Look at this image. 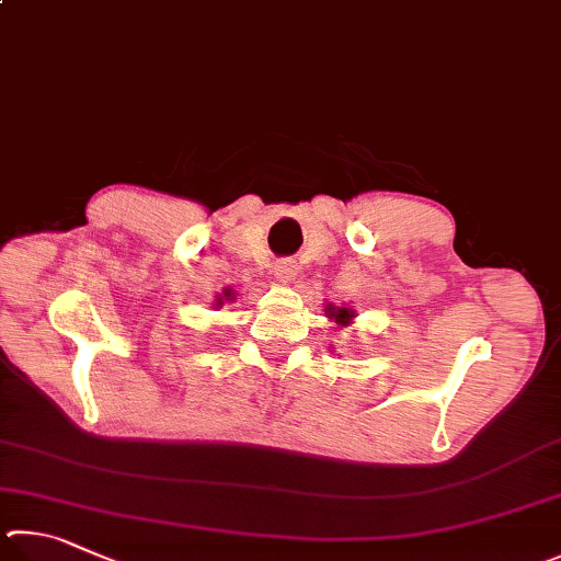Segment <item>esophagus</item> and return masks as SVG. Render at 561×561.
<instances>
[{
  "label": "esophagus",
  "instance_id": "1",
  "mask_svg": "<svg viewBox=\"0 0 561 561\" xmlns=\"http://www.w3.org/2000/svg\"><path fill=\"white\" fill-rule=\"evenodd\" d=\"M273 273L283 280H293V278H296V273H298V263L293 259H278L273 263Z\"/></svg>",
  "mask_w": 561,
  "mask_h": 561
}]
</instances>
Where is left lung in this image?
<instances>
[{
    "instance_id": "left-lung-1",
    "label": "left lung",
    "mask_w": 561,
    "mask_h": 561,
    "mask_svg": "<svg viewBox=\"0 0 561 561\" xmlns=\"http://www.w3.org/2000/svg\"><path fill=\"white\" fill-rule=\"evenodd\" d=\"M332 312H328V316H332V318H335L337 322H340V325H347V320H352V318H355V312H352L350 308H330Z\"/></svg>"
}]
</instances>
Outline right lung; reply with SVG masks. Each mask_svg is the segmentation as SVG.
Listing matches in <instances>:
<instances>
[{"label": "right lung", "mask_w": 561, "mask_h": 561, "mask_svg": "<svg viewBox=\"0 0 561 561\" xmlns=\"http://www.w3.org/2000/svg\"><path fill=\"white\" fill-rule=\"evenodd\" d=\"M229 296H231V293H229V290H226V298H229ZM219 300H221V298H219ZM219 306H221V302H219Z\"/></svg>", "instance_id": "right-lung-1"}]
</instances>
